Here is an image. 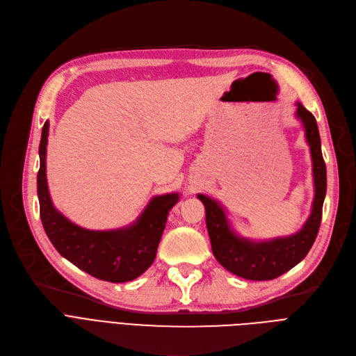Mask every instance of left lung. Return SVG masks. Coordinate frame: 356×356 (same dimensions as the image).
Returning a JSON list of instances; mask_svg holds the SVG:
<instances>
[{"instance_id": "left-lung-1", "label": "left lung", "mask_w": 356, "mask_h": 356, "mask_svg": "<svg viewBox=\"0 0 356 356\" xmlns=\"http://www.w3.org/2000/svg\"><path fill=\"white\" fill-rule=\"evenodd\" d=\"M296 117L302 121L313 161L314 199L312 212L303 228L290 235L268 241H251L239 236L231 227L222 204L204 195L197 197L207 211V227L212 251L218 263L232 274L264 282L291 270L307 255L319 232L326 196V164L322 156L321 136L316 118L300 102H296Z\"/></svg>"}]
</instances>
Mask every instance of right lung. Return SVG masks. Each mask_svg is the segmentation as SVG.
<instances>
[{"instance_id": "obj_1", "label": "right lung", "mask_w": 356, "mask_h": 356, "mask_svg": "<svg viewBox=\"0 0 356 356\" xmlns=\"http://www.w3.org/2000/svg\"><path fill=\"white\" fill-rule=\"evenodd\" d=\"M49 121L44 122L39 147L40 168L37 195L43 228L58 252L92 277L111 283H125L140 277L157 254L167 216L179 193L154 196L129 227L111 231H90L74 225L53 207L46 179V145Z\"/></svg>"}]
</instances>
